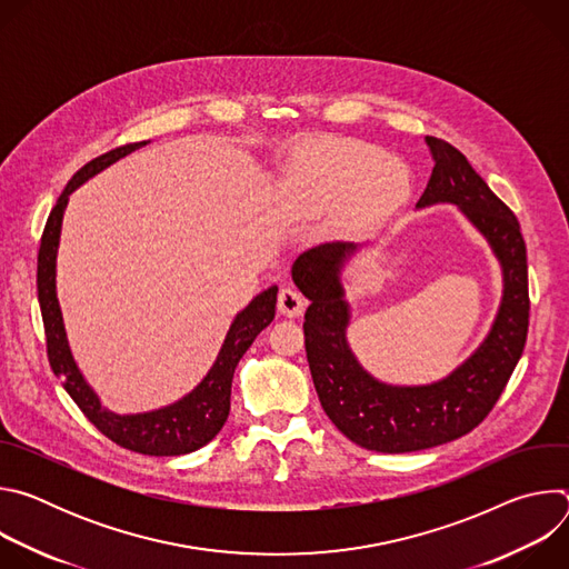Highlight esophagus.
Returning <instances> with one entry per match:
<instances>
[{
    "instance_id": "obj_1",
    "label": "esophagus",
    "mask_w": 569,
    "mask_h": 569,
    "mask_svg": "<svg viewBox=\"0 0 569 569\" xmlns=\"http://www.w3.org/2000/svg\"><path fill=\"white\" fill-rule=\"evenodd\" d=\"M279 312L281 315H286V317H299L301 312H303V308H306V299H303V295L299 292V290H295V288H283L281 292H279Z\"/></svg>"
}]
</instances>
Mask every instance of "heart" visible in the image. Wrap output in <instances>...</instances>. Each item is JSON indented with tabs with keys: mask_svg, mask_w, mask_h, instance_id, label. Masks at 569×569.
I'll use <instances>...</instances> for the list:
<instances>
[{
	"mask_svg": "<svg viewBox=\"0 0 569 569\" xmlns=\"http://www.w3.org/2000/svg\"><path fill=\"white\" fill-rule=\"evenodd\" d=\"M283 189L308 202L353 200L362 211L396 204L408 189V173L380 148L340 139L299 152L283 171Z\"/></svg>",
	"mask_w": 569,
	"mask_h": 569,
	"instance_id": "obj_1",
	"label": "heart"
}]
</instances>
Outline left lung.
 <instances>
[{
  "label": "left lung",
  "instance_id": "1",
  "mask_svg": "<svg viewBox=\"0 0 569 569\" xmlns=\"http://www.w3.org/2000/svg\"><path fill=\"white\" fill-rule=\"evenodd\" d=\"M435 169L417 209L457 204L489 240L502 266V301L483 342L452 373L430 385H387L362 369L347 342L351 319L342 268L356 242H323L292 263V281L310 306L303 338L319 402L336 428L376 452H415L448 443L477 428L505 391L527 342V248L513 211L448 141L426 137Z\"/></svg>",
  "mask_w": 569,
  "mask_h": 569
}]
</instances>
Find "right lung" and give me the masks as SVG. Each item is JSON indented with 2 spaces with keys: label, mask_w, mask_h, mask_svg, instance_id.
<instances>
[{
  "label": "right lung",
  "mask_w": 569,
  "mask_h": 569,
  "mask_svg": "<svg viewBox=\"0 0 569 569\" xmlns=\"http://www.w3.org/2000/svg\"><path fill=\"white\" fill-rule=\"evenodd\" d=\"M148 141L139 143H126L121 148H114L80 169L60 193L56 207L51 209L44 233L40 240L38 252V301L42 310L44 321V336H47V356L53 373L60 378L64 391L73 398V402L80 408L90 423H94L110 441L117 446L150 455V457H176L193 452L202 446H207L224 426L229 417V396H231V380L238 360L242 358L257 336L270 327L274 319V306H277V292L279 288L272 286L257 295L246 308H242L227 331V338L220 347V353L209 369V373L200 380V385L189 391L184 398H180L167 408H159L143 415H114L106 410L97 391L88 385V380L80 373L62 321V310L56 295V257L60 246V229H62V216L69 202V196L97 173L108 169L121 157L130 154L132 150L146 146Z\"/></svg>",
  "instance_id": "obj_1"
}]
</instances>
